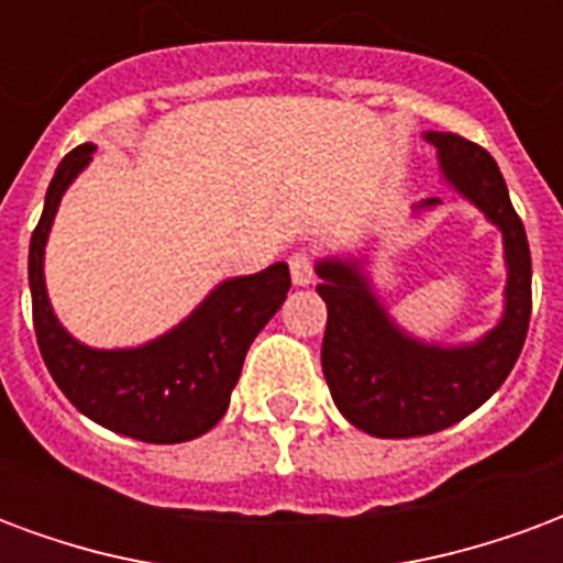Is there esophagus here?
<instances>
[{
    "instance_id": "1",
    "label": "esophagus",
    "mask_w": 563,
    "mask_h": 563,
    "mask_svg": "<svg viewBox=\"0 0 563 563\" xmlns=\"http://www.w3.org/2000/svg\"><path fill=\"white\" fill-rule=\"evenodd\" d=\"M290 278H294V285L297 288H309L314 282V261L309 251H297V254H290Z\"/></svg>"
}]
</instances>
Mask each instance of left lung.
Returning <instances> with one entry per match:
<instances>
[{"label": "left lung", "instance_id": "1", "mask_svg": "<svg viewBox=\"0 0 563 563\" xmlns=\"http://www.w3.org/2000/svg\"><path fill=\"white\" fill-rule=\"evenodd\" d=\"M440 173L504 236V314L473 342L442 345L406 333L366 275L361 257H321L314 273L327 302L321 369L333 402L354 428L378 440L428 437L457 424L492 397L516 366L530 324V249L525 224L494 157L454 133H424ZM421 199L416 214L440 206Z\"/></svg>", "mask_w": 563, "mask_h": 563}]
</instances>
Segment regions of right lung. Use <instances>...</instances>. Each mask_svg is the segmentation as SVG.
I'll return each mask as SVG.
<instances>
[{"label":"right lung","mask_w":563,"mask_h":563,"mask_svg":"<svg viewBox=\"0 0 563 563\" xmlns=\"http://www.w3.org/2000/svg\"><path fill=\"white\" fill-rule=\"evenodd\" d=\"M97 145H78L51 178L30 239V294L38 352L69 402L121 437L187 442L224 418L251 342L288 300V263L236 275L209 290L185 321L133 349H93L59 324L45 285V245L59 199L90 166Z\"/></svg>","instance_id":"obj_1"}]
</instances>
